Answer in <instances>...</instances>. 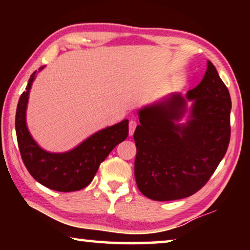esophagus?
<instances>
[{"instance_id": "1", "label": "esophagus", "mask_w": 250, "mask_h": 250, "mask_svg": "<svg viewBox=\"0 0 250 250\" xmlns=\"http://www.w3.org/2000/svg\"><path fill=\"white\" fill-rule=\"evenodd\" d=\"M135 126H137V121L133 120V119L130 120V122H129V134H130V135L133 134Z\"/></svg>"}]
</instances>
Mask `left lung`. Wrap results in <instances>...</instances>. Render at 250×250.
I'll return each instance as SVG.
<instances>
[{"instance_id": "obj_1", "label": "left lung", "mask_w": 250, "mask_h": 250, "mask_svg": "<svg viewBox=\"0 0 250 250\" xmlns=\"http://www.w3.org/2000/svg\"><path fill=\"white\" fill-rule=\"evenodd\" d=\"M230 109L229 91L208 61L202 82L185 97L173 92L139 110L134 176L143 195L162 202L200 191L229 145ZM188 111V121L179 124Z\"/></svg>"}]
</instances>
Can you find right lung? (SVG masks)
Returning <instances> with one entry per match:
<instances>
[{
    "mask_svg": "<svg viewBox=\"0 0 250 250\" xmlns=\"http://www.w3.org/2000/svg\"><path fill=\"white\" fill-rule=\"evenodd\" d=\"M43 69L42 66L39 71ZM36 73L37 70L31 75L26 91L21 96L16 109L15 130L21 156L29 174L42 185L58 192L79 191L92 181L100 163L113 147L128 137L129 120L97 131L67 152L54 153L44 150L34 140L26 125L29 90Z\"/></svg>",
    "mask_w": 250,
    "mask_h": 250,
    "instance_id": "obj_1",
    "label": "right lung"
}]
</instances>
